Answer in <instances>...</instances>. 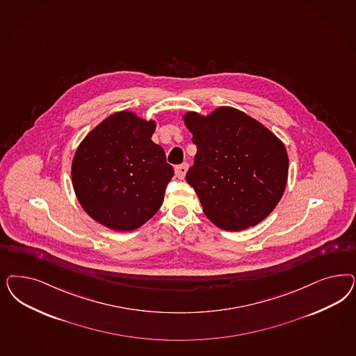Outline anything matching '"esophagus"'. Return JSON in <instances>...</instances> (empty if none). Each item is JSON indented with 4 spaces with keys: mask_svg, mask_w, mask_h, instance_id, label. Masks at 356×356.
<instances>
[{
    "mask_svg": "<svg viewBox=\"0 0 356 356\" xmlns=\"http://www.w3.org/2000/svg\"><path fill=\"white\" fill-rule=\"evenodd\" d=\"M187 169H188V163H187V162H184L182 165H178V166L175 168V175H177L179 179H184V175H186V172H187Z\"/></svg>",
    "mask_w": 356,
    "mask_h": 356,
    "instance_id": "34e87169",
    "label": "esophagus"
}]
</instances>
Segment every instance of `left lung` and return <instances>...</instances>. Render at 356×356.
I'll return each instance as SVG.
<instances>
[{"label": "left lung", "instance_id": "left-lung-1", "mask_svg": "<svg viewBox=\"0 0 356 356\" xmlns=\"http://www.w3.org/2000/svg\"><path fill=\"white\" fill-rule=\"evenodd\" d=\"M184 120L197 148L186 181L207 218L230 232L259 224L286 190L284 144L258 120L228 106L207 116L188 111Z\"/></svg>", "mask_w": 356, "mask_h": 356}]
</instances>
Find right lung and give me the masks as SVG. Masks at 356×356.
<instances>
[{"instance_id": "1", "label": "right lung", "mask_w": 356, "mask_h": 356, "mask_svg": "<svg viewBox=\"0 0 356 356\" xmlns=\"http://www.w3.org/2000/svg\"><path fill=\"white\" fill-rule=\"evenodd\" d=\"M154 129V120L119 111L81 141L72 184L81 207L97 222L129 232L160 209L174 169L165 150L152 141Z\"/></svg>"}]
</instances>
